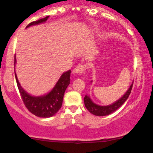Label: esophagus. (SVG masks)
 Returning a JSON list of instances; mask_svg holds the SVG:
<instances>
[{
  "instance_id": "34e87169",
  "label": "esophagus",
  "mask_w": 153,
  "mask_h": 153,
  "mask_svg": "<svg viewBox=\"0 0 153 153\" xmlns=\"http://www.w3.org/2000/svg\"><path fill=\"white\" fill-rule=\"evenodd\" d=\"M86 65L85 64H79L77 65L73 69L72 72L73 74H80V73H85V70H86Z\"/></svg>"
}]
</instances>
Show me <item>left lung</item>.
Listing matches in <instances>:
<instances>
[{
	"label": "left lung",
	"instance_id": "8db88e82",
	"mask_svg": "<svg viewBox=\"0 0 153 153\" xmlns=\"http://www.w3.org/2000/svg\"><path fill=\"white\" fill-rule=\"evenodd\" d=\"M132 86L133 82L131 85V86L129 87L128 91H126V93L124 94L122 97L120 98L119 100H118L117 101H115V102H113V103L109 105H97V104L94 103L91 100V99L90 98V97L88 95H85V98H84V102H85V107H86L87 109L91 113H92L94 115H97V116H105V115H110L111 113L116 111L119 107L122 106L124 104V102L127 100V99L128 98V97H129L130 94L131 92Z\"/></svg>",
	"mask_w": 153,
	"mask_h": 153
}]
</instances>
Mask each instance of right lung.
<instances>
[{"instance_id": "add662e5", "label": "right lung", "mask_w": 153, "mask_h": 153, "mask_svg": "<svg viewBox=\"0 0 153 153\" xmlns=\"http://www.w3.org/2000/svg\"><path fill=\"white\" fill-rule=\"evenodd\" d=\"M48 18H49V16H46L45 18L31 22L27 25L26 28L31 25H36L38 24L44 23L48 20ZM14 59H15L14 64H16V56ZM70 74H71V70H68L67 72H64L60 76L59 79L58 80L54 88L48 94L43 95V96L34 97L24 91V89L19 82L16 74L15 73L19 91L20 93L22 101L28 110L36 116L41 117V118H49V117L55 115L62 106L64 93L70 83Z\"/></svg>"}]
</instances>
